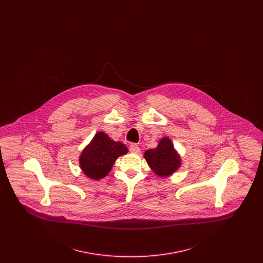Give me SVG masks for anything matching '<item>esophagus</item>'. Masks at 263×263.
<instances>
[{
	"label": "esophagus",
	"mask_w": 263,
	"mask_h": 263,
	"mask_svg": "<svg viewBox=\"0 0 263 263\" xmlns=\"http://www.w3.org/2000/svg\"><path fill=\"white\" fill-rule=\"evenodd\" d=\"M129 149H130L131 153H139L140 152V148H139L137 144H131Z\"/></svg>",
	"instance_id": "esophagus-1"
}]
</instances>
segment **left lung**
Masks as SVG:
<instances>
[{"label":"left lung","instance_id":"obj_1","mask_svg":"<svg viewBox=\"0 0 263 263\" xmlns=\"http://www.w3.org/2000/svg\"><path fill=\"white\" fill-rule=\"evenodd\" d=\"M151 170L160 177H168L181 166V157L168 137L161 138L158 146L144 153Z\"/></svg>","mask_w":263,"mask_h":263}]
</instances>
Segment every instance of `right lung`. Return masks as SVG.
I'll use <instances>...</instances> for the list:
<instances>
[{
	"label": "right lung",
	"mask_w": 263,
	"mask_h": 263,
	"mask_svg": "<svg viewBox=\"0 0 263 263\" xmlns=\"http://www.w3.org/2000/svg\"><path fill=\"white\" fill-rule=\"evenodd\" d=\"M128 153L121 142H115L107 134L99 131L82 151L79 163L84 175L92 180H100L109 174L115 161Z\"/></svg>",
	"instance_id": "1"
}]
</instances>
